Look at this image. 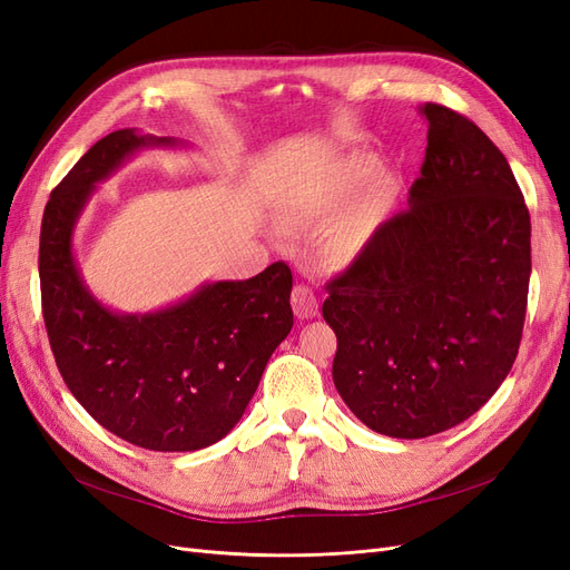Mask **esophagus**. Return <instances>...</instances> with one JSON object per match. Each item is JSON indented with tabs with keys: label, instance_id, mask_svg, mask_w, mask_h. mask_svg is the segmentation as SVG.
<instances>
[{
	"label": "esophagus",
	"instance_id": "1",
	"mask_svg": "<svg viewBox=\"0 0 570 570\" xmlns=\"http://www.w3.org/2000/svg\"><path fill=\"white\" fill-rule=\"evenodd\" d=\"M292 308H295L297 318H314L318 316V299L306 285H297L292 289Z\"/></svg>",
	"mask_w": 570,
	"mask_h": 570
}]
</instances>
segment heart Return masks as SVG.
<instances>
[{
    "label": "heart",
    "instance_id": "heart-1",
    "mask_svg": "<svg viewBox=\"0 0 570 570\" xmlns=\"http://www.w3.org/2000/svg\"><path fill=\"white\" fill-rule=\"evenodd\" d=\"M373 151L352 149L308 170L289 189L283 214L302 228H316L318 249L335 266H352L383 233L402 193L394 174H377Z\"/></svg>",
    "mask_w": 570,
    "mask_h": 570
}]
</instances>
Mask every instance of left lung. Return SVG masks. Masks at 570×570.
Instances as JSON below:
<instances>
[{"label": "left lung", "instance_id": "8db88e82", "mask_svg": "<svg viewBox=\"0 0 570 570\" xmlns=\"http://www.w3.org/2000/svg\"><path fill=\"white\" fill-rule=\"evenodd\" d=\"M419 111L428 147L409 206L323 304L340 396L400 440L444 433L499 390L530 285V214L504 154L452 109Z\"/></svg>", "mask_w": 570, "mask_h": 570}]
</instances>
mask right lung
<instances>
[{"mask_svg":"<svg viewBox=\"0 0 570 570\" xmlns=\"http://www.w3.org/2000/svg\"><path fill=\"white\" fill-rule=\"evenodd\" d=\"M176 147L187 142L135 128L101 137L51 193L40 233L42 314L63 383L101 428L151 452L226 438L295 323L283 262L249 281H206L147 314L114 312L85 285L73 233L97 183L137 151Z\"/></svg>","mask_w":570,"mask_h":570,"instance_id":"1","label":"right lung"}]
</instances>
